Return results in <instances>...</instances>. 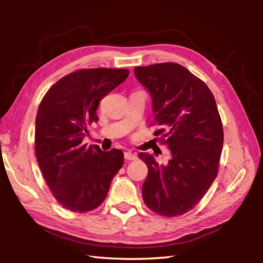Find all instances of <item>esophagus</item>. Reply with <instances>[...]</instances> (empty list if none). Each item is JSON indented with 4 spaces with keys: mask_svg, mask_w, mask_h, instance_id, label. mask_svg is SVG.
I'll return each mask as SVG.
<instances>
[{
    "mask_svg": "<svg viewBox=\"0 0 263 263\" xmlns=\"http://www.w3.org/2000/svg\"><path fill=\"white\" fill-rule=\"evenodd\" d=\"M124 157H125L126 160H136V159H137L136 154L132 153V151H126V153L124 154Z\"/></svg>",
    "mask_w": 263,
    "mask_h": 263,
    "instance_id": "34e87169",
    "label": "esophagus"
}]
</instances>
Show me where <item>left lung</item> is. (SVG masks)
Returning a JSON list of instances; mask_svg holds the SVG:
<instances>
[{
  "instance_id": "obj_1",
  "label": "left lung",
  "mask_w": 263,
  "mask_h": 263,
  "mask_svg": "<svg viewBox=\"0 0 263 263\" xmlns=\"http://www.w3.org/2000/svg\"><path fill=\"white\" fill-rule=\"evenodd\" d=\"M134 72L153 99L161 126L155 135L171 151L164 165L149 154L138 155L148 166L142 198L161 216H179L202 200L217 177L224 132L216 102L209 86L179 63L136 67Z\"/></svg>"
}]
</instances>
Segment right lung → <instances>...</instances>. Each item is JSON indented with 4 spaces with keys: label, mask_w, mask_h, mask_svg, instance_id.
<instances>
[{
    "label": "right lung",
    "mask_w": 263,
    "mask_h": 263,
    "mask_svg": "<svg viewBox=\"0 0 263 263\" xmlns=\"http://www.w3.org/2000/svg\"><path fill=\"white\" fill-rule=\"evenodd\" d=\"M127 69L94 68L74 71L47 91L36 116L35 151L51 193L63 208L86 213L105 200L124 163L119 149L102 151L82 140L87 125L98 122L103 98L124 82Z\"/></svg>",
    "instance_id": "add662e5"
}]
</instances>
